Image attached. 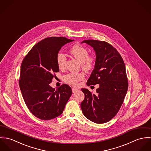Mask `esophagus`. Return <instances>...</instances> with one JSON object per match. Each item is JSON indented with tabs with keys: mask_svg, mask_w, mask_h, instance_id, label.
<instances>
[{
	"mask_svg": "<svg viewBox=\"0 0 151 151\" xmlns=\"http://www.w3.org/2000/svg\"><path fill=\"white\" fill-rule=\"evenodd\" d=\"M78 91V89L75 88H72V91L73 93H75L76 92H77Z\"/></svg>",
	"mask_w": 151,
	"mask_h": 151,
	"instance_id": "1",
	"label": "esophagus"
}]
</instances>
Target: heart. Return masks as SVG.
<instances>
[{
    "mask_svg": "<svg viewBox=\"0 0 151 151\" xmlns=\"http://www.w3.org/2000/svg\"><path fill=\"white\" fill-rule=\"evenodd\" d=\"M70 53L81 62V65L83 70L88 71L94 66L95 59L92 55H88V52L86 47L80 44H75L71 47L69 50ZM56 63L58 67L62 69L65 67L66 63V57L63 53L59 52L56 55ZM85 78V74L83 73H68L63 78L65 83L76 86L78 82L83 80Z\"/></svg>",
    "mask_w": 151,
    "mask_h": 151,
    "instance_id": "b5f03b06",
    "label": "heart"
}]
</instances>
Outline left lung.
Masks as SVG:
<instances>
[{"instance_id":"obj_1","label":"left lung","mask_w":151,"mask_h":151,"mask_svg":"<svg viewBox=\"0 0 151 151\" xmlns=\"http://www.w3.org/2000/svg\"><path fill=\"white\" fill-rule=\"evenodd\" d=\"M81 43L91 46L96 53L95 68L86 85L99 84L96 94L86 88L81 89L85 95L81 104L82 111L92 122L106 123L117 113L127 92L125 65L120 53L110 43L93 40Z\"/></svg>"}]
</instances>
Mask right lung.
<instances>
[{
	"instance_id": "1",
	"label": "right lung",
	"mask_w": 151,
	"mask_h": 151,
	"mask_svg": "<svg viewBox=\"0 0 151 151\" xmlns=\"http://www.w3.org/2000/svg\"><path fill=\"white\" fill-rule=\"evenodd\" d=\"M74 40L65 37H48L35 44L22 62L19 86L24 101L31 113L41 120L60 116L72 94L63 84L50 86L55 73L59 71L56 55L61 47Z\"/></svg>"
}]
</instances>
